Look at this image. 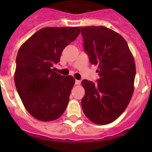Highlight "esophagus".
Masks as SVG:
<instances>
[{
    "label": "esophagus",
    "instance_id": "34e87169",
    "mask_svg": "<svg viewBox=\"0 0 152 152\" xmlns=\"http://www.w3.org/2000/svg\"><path fill=\"white\" fill-rule=\"evenodd\" d=\"M76 85H77V86L80 85V80H76Z\"/></svg>",
    "mask_w": 152,
    "mask_h": 152
}]
</instances>
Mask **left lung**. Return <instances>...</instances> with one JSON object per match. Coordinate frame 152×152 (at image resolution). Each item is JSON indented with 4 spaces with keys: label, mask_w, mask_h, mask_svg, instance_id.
Returning a JSON list of instances; mask_svg holds the SVG:
<instances>
[{
    "label": "left lung",
    "mask_w": 152,
    "mask_h": 152,
    "mask_svg": "<svg viewBox=\"0 0 152 152\" xmlns=\"http://www.w3.org/2000/svg\"><path fill=\"white\" fill-rule=\"evenodd\" d=\"M84 48L91 64L97 65L98 84L83 80L86 94L83 112L97 124L115 121L130 102L136 67L127 42L121 35L103 26L81 27Z\"/></svg>",
    "instance_id": "left-lung-1"
}]
</instances>
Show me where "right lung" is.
<instances>
[{
	"mask_svg": "<svg viewBox=\"0 0 152 152\" xmlns=\"http://www.w3.org/2000/svg\"><path fill=\"white\" fill-rule=\"evenodd\" d=\"M80 28L40 29L18 50L15 83L23 104L41 121H52L65 112L75 79L54 72L64 48L80 34Z\"/></svg>",
	"mask_w": 152,
	"mask_h": 152,
	"instance_id": "add662e5",
	"label": "right lung"
}]
</instances>
